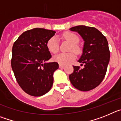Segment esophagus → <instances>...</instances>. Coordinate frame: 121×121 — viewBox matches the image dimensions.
Wrapping results in <instances>:
<instances>
[{
  "instance_id": "esophagus-1",
  "label": "esophagus",
  "mask_w": 121,
  "mask_h": 121,
  "mask_svg": "<svg viewBox=\"0 0 121 121\" xmlns=\"http://www.w3.org/2000/svg\"><path fill=\"white\" fill-rule=\"evenodd\" d=\"M64 67H65V65H61V64H59V68H64Z\"/></svg>"
}]
</instances>
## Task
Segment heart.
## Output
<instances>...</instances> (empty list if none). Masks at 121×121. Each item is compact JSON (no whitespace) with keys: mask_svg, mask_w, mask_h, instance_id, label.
I'll return each mask as SVG.
<instances>
[{"mask_svg":"<svg viewBox=\"0 0 121 121\" xmlns=\"http://www.w3.org/2000/svg\"><path fill=\"white\" fill-rule=\"evenodd\" d=\"M63 37L71 43L70 47V51H74L76 53H79L81 48L78 45L79 42V38L76 34L71 32H66L62 35ZM47 46L49 51L52 53H56L58 51L59 48V43L58 39L56 36L51 37L47 42ZM76 55L73 52L70 53H60L53 56L54 61L61 65H65L75 59Z\"/></svg>","mask_w":121,"mask_h":121,"instance_id":"1","label":"heart"}]
</instances>
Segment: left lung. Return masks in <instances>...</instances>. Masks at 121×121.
I'll return each mask as SVG.
<instances>
[{
  "label": "left lung",
  "mask_w": 121,
  "mask_h": 121,
  "mask_svg": "<svg viewBox=\"0 0 121 121\" xmlns=\"http://www.w3.org/2000/svg\"><path fill=\"white\" fill-rule=\"evenodd\" d=\"M70 30L78 32L84 41L82 54L78 60L81 65L84 64V67L73 66L74 71L69 79L79 90H91L101 83L106 74L110 57L107 40L94 27L79 25Z\"/></svg>",
  "instance_id": "1"
}]
</instances>
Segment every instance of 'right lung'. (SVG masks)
<instances>
[{
    "instance_id": "1",
    "label": "right lung",
    "mask_w": 121,
    "mask_h": 121,
    "mask_svg": "<svg viewBox=\"0 0 121 121\" xmlns=\"http://www.w3.org/2000/svg\"><path fill=\"white\" fill-rule=\"evenodd\" d=\"M56 31L44 28L26 31L18 37L12 49L11 67L21 88L28 95L40 96L53 84V73L58 63L46 62L51 57L47 46Z\"/></svg>"
}]
</instances>
